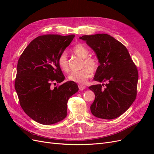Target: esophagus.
<instances>
[{
    "label": "esophagus",
    "mask_w": 154,
    "mask_h": 154,
    "mask_svg": "<svg viewBox=\"0 0 154 154\" xmlns=\"http://www.w3.org/2000/svg\"><path fill=\"white\" fill-rule=\"evenodd\" d=\"M78 87H79V89H80V91H82V90L85 89V86L83 85H81V84H79L78 85Z\"/></svg>",
    "instance_id": "obj_1"
}]
</instances>
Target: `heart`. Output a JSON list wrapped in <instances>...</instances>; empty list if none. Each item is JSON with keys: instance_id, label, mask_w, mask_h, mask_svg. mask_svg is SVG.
<instances>
[{"instance_id": "obj_1", "label": "heart", "mask_w": 154, "mask_h": 154, "mask_svg": "<svg viewBox=\"0 0 154 154\" xmlns=\"http://www.w3.org/2000/svg\"><path fill=\"white\" fill-rule=\"evenodd\" d=\"M72 52L78 57L83 58L82 69L80 71H72L67 77L69 81L79 83H85L88 78L92 76L93 72H96L99 67V60L94 57L89 55V50L85 45L78 44L73 47ZM59 67L63 71H69V63L67 54L66 52H62L58 58Z\"/></svg>"}]
</instances>
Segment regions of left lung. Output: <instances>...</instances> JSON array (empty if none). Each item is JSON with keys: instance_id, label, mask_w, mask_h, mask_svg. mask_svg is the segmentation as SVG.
<instances>
[{"instance_id": "obj_1", "label": "left lung", "mask_w": 154, "mask_h": 154, "mask_svg": "<svg viewBox=\"0 0 154 154\" xmlns=\"http://www.w3.org/2000/svg\"><path fill=\"white\" fill-rule=\"evenodd\" d=\"M94 51L100 63L94 78L105 82L88 88L94 92L95 99L91 105L92 114L97 118L112 119L123 114L136 98L138 71L125 46L107 34L83 35Z\"/></svg>"}]
</instances>
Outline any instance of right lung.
I'll return each instance as SVG.
<instances>
[{"instance_id": "1", "label": "right lung", "mask_w": 154, "mask_h": 154, "mask_svg": "<svg viewBox=\"0 0 154 154\" xmlns=\"http://www.w3.org/2000/svg\"><path fill=\"white\" fill-rule=\"evenodd\" d=\"M74 36H39L18 59L15 88L20 105L27 116L40 124H54L66 118L68 100L78 91L76 83L71 81L51 87L64 80L58 58Z\"/></svg>"}]
</instances>
